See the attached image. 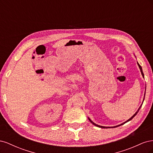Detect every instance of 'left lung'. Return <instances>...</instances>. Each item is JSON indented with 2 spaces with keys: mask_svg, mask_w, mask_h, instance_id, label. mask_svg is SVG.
Returning a JSON list of instances; mask_svg holds the SVG:
<instances>
[{
  "mask_svg": "<svg viewBox=\"0 0 153 153\" xmlns=\"http://www.w3.org/2000/svg\"><path fill=\"white\" fill-rule=\"evenodd\" d=\"M137 64H138V67H139V68H140V72H141V74H142V76L144 78V75H143V71H142V67L140 66V65L139 64H138V62H137ZM145 94H146V91H145V93H144V98H143V100H144V98H145ZM142 104L143 103H142V105L140 106V107L138 108V109L137 110V112H135V114H134L133 116L131 117H130L129 118L128 120H127L126 121H125L124 123H122V124H119V125H117V126H111V127H107V126H100V125H98V124H96V123H94L93 121H92L91 120V119L89 118V117H88V119L89 120V121L93 124V125H94V126H97V127H99V128H116V127H118V126H121V125H123V124H125L126 123H127V122H128V121H131V120L135 116V115L137 114V113L138 112V111H139V110L140 109V108H141V106H142Z\"/></svg>",
  "mask_w": 153,
  "mask_h": 153,
  "instance_id": "obj_1",
  "label": "left lung"
}]
</instances>
